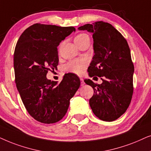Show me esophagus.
<instances>
[{
  "label": "esophagus",
  "mask_w": 151,
  "mask_h": 151,
  "mask_svg": "<svg viewBox=\"0 0 151 151\" xmlns=\"http://www.w3.org/2000/svg\"><path fill=\"white\" fill-rule=\"evenodd\" d=\"M80 80H81V86H84V84H85V83H84V81H83V79H80Z\"/></svg>",
  "instance_id": "esophagus-1"
}]
</instances>
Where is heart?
<instances>
[{
	"label": "heart",
	"instance_id": "1",
	"mask_svg": "<svg viewBox=\"0 0 151 151\" xmlns=\"http://www.w3.org/2000/svg\"><path fill=\"white\" fill-rule=\"evenodd\" d=\"M90 41V37L87 34L80 33L74 38V42L79 46L86 41ZM87 66V63L86 60L82 59H78L72 60L66 64L64 67L65 72L74 73L76 74H81Z\"/></svg>",
	"mask_w": 151,
	"mask_h": 151
}]
</instances>
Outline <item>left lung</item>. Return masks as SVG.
<instances>
[{
	"label": "left lung",
	"mask_w": 151,
	"mask_h": 151,
	"mask_svg": "<svg viewBox=\"0 0 151 151\" xmlns=\"http://www.w3.org/2000/svg\"><path fill=\"white\" fill-rule=\"evenodd\" d=\"M78 29L92 33L94 55L88 72L94 80L97 76L102 80L101 84L84 80L94 90L90 108L101 120L114 121L126 111L133 93L134 65L127 41L111 24L103 21Z\"/></svg>",
	"instance_id": "8db88e82"
}]
</instances>
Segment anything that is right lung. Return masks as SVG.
Returning <instances> with one entry per match:
<instances>
[{
  "mask_svg": "<svg viewBox=\"0 0 151 151\" xmlns=\"http://www.w3.org/2000/svg\"><path fill=\"white\" fill-rule=\"evenodd\" d=\"M74 31V27L36 23L23 32L16 45L17 88L28 113L41 123L60 121L80 86L79 78L73 73L65 74L59 83L46 77L49 70L57 68L59 43Z\"/></svg>",
  "mask_w": 151,
  "mask_h": 151,
  "instance_id": "1",
  "label": "right lung"
}]
</instances>
